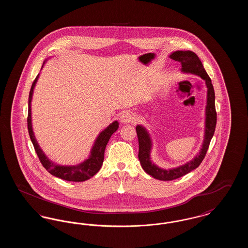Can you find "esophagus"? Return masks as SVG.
Returning a JSON list of instances; mask_svg holds the SVG:
<instances>
[{
	"mask_svg": "<svg viewBox=\"0 0 248 248\" xmlns=\"http://www.w3.org/2000/svg\"><path fill=\"white\" fill-rule=\"evenodd\" d=\"M135 120V117L132 112L130 111H124L121 116V122L124 124H129Z\"/></svg>",
	"mask_w": 248,
	"mask_h": 248,
	"instance_id": "34e87169",
	"label": "esophagus"
}]
</instances>
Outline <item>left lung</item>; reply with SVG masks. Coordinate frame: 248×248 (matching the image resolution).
Returning a JSON list of instances; mask_svg holds the SVG:
<instances>
[{
    "mask_svg": "<svg viewBox=\"0 0 248 248\" xmlns=\"http://www.w3.org/2000/svg\"><path fill=\"white\" fill-rule=\"evenodd\" d=\"M170 59H174L181 63V72L191 73L200 76L205 81L207 87V97L205 107V124H204V138L202 144L199 154L184 165H179L171 169H164L155 165L151 160V152L153 148V141L151 136L147 129L140 124L137 125L136 130L139 139V159L142 168L150 176L159 180H173L178 177H183L190 171L194 170L201 165L203 160L206 152L208 150L209 144L212 140L216 124H217V112L215 107V91L213 87L211 79L204 70L198 56L191 51H175L170 56Z\"/></svg>",
    "mask_w": 248,
    "mask_h": 248,
    "instance_id": "8db88e82",
    "label": "left lung"
}]
</instances>
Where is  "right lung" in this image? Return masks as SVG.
<instances>
[{
  "label": "right lung",
  "instance_id": "right-lung-1",
  "mask_svg": "<svg viewBox=\"0 0 248 248\" xmlns=\"http://www.w3.org/2000/svg\"><path fill=\"white\" fill-rule=\"evenodd\" d=\"M46 62H44L43 67ZM42 67V69H43ZM41 69V70H42ZM39 74L32 83L30 95H29V111H28V130L30 134L31 140L33 144V147L35 149L36 154L38 155L43 166L47 170L48 172L55 176L59 177L61 179L67 180V181H73V182H82L85 181L89 178L94 176L99 169L101 168V165L103 164L104 160V153L106 149L107 144L109 140L111 135L116 132L118 129L119 123L117 121H114L111 123L108 127L99 133L96 140H94V145L91 149L89 157L84 160L83 163L76 165H60L53 163L48 159L47 156L42 151L40 148L37 140H36L33 130H32V124H31V99L33 90L35 87L36 83L38 81Z\"/></svg>",
  "mask_w": 248,
  "mask_h": 248
}]
</instances>
